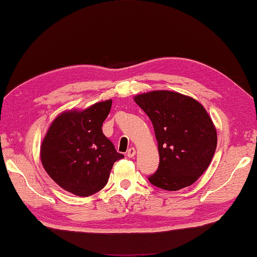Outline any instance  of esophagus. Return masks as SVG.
I'll list each match as a JSON object with an SVG mask.
<instances>
[{"mask_svg": "<svg viewBox=\"0 0 257 257\" xmlns=\"http://www.w3.org/2000/svg\"><path fill=\"white\" fill-rule=\"evenodd\" d=\"M135 155H136V149H135L134 147H132V148H129V149H128V152H127V156H128V157H130V158H133Z\"/></svg>", "mask_w": 257, "mask_h": 257, "instance_id": "34e87169", "label": "esophagus"}]
</instances>
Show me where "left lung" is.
I'll list each match as a JSON object with an SVG mask.
<instances>
[{
  "instance_id": "1",
  "label": "left lung",
  "mask_w": 257,
  "mask_h": 257,
  "mask_svg": "<svg viewBox=\"0 0 257 257\" xmlns=\"http://www.w3.org/2000/svg\"><path fill=\"white\" fill-rule=\"evenodd\" d=\"M152 120L158 142L159 166L150 184L178 190L194 184L209 166L217 146L212 119L195 99L173 91H153L135 97Z\"/></svg>"
}]
</instances>
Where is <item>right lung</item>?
Returning a JSON list of instances; mask_svg holds the SVG:
<instances>
[{"instance_id": "obj_1", "label": "right lung", "mask_w": 257, "mask_h": 257, "mask_svg": "<svg viewBox=\"0 0 257 257\" xmlns=\"http://www.w3.org/2000/svg\"><path fill=\"white\" fill-rule=\"evenodd\" d=\"M111 104L107 100L82 111L64 112L50 125L41 146L42 165L67 192L81 197L99 192L113 164L123 158L102 133Z\"/></svg>"}]
</instances>
